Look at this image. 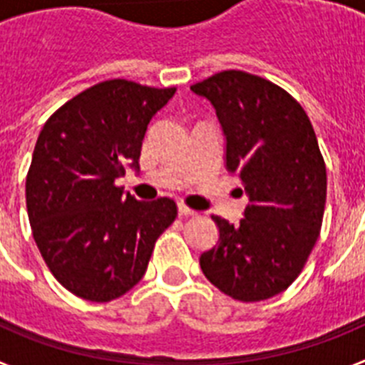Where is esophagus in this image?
Masks as SVG:
<instances>
[{"mask_svg": "<svg viewBox=\"0 0 365 365\" xmlns=\"http://www.w3.org/2000/svg\"><path fill=\"white\" fill-rule=\"evenodd\" d=\"M179 215L180 217H192V215H197V212L188 208L186 205H179Z\"/></svg>", "mask_w": 365, "mask_h": 365, "instance_id": "34e87169", "label": "esophagus"}]
</instances>
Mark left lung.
Returning a JSON list of instances; mask_svg holds the SVG:
<instances>
[{
	"label": "left lung",
	"mask_w": 365,
	"mask_h": 365,
	"mask_svg": "<svg viewBox=\"0 0 365 365\" xmlns=\"http://www.w3.org/2000/svg\"><path fill=\"white\" fill-rule=\"evenodd\" d=\"M190 89L215 108L228 172L248 193L237 227L212 215L219 241L201 254L202 274L240 302L272 298L298 278L320 235L327 172L312 124L285 89L245 71Z\"/></svg>",
	"instance_id": "1"
}]
</instances>
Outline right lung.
<instances>
[{"mask_svg": "<svg viewBox=\"0 0 365 365\" xmlns=\"http://www.w3.org/2000/svg\"><path fill=\"white\" fill-rule=\"evenodd\" d=\"M173 95L106 80L41 128L25 180L29 221L53 276L78 298L104 303L133 289L175 221L173 199L137 201L115 182L125 166L137 170L148 124Z\"/></svg>", "mask_w": 365, "mask_h": 365, "instance_id": "obj_1", "label": "right lung"}]
</instances>
